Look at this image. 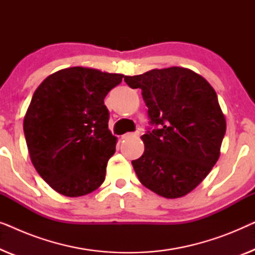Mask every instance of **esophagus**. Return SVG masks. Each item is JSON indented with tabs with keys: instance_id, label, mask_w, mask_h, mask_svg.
<instances>
[{
	"instance_id": "1",
	"label": "esophagus",
	"mask_w": 255,
	"mask_h": 255,
	"mask_svg": "<svg viewBox=\"0 0 255 255\" xmlns=\"http://www.w3.org/2000/svg\"><path fill=\"white\" fill-rule=\"evenodd\" d=\"M138 135V132H128V133H125L122 135V139H128V138H133V137H137Z\"/></svg>"
}]
</instances>
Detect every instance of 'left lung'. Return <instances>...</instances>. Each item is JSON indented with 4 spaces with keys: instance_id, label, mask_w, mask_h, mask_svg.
<instances>
[{
    "instance_id": "8db88e82",
    "label": "left lung",
    "mask_w": 255,
    "mask_h": 255,
    "mask_svg": "<svg viewBox=\"0 0 255 255\" xmlns=\"http://www.w3.org/2000/svg\"><path fill=\"white\" fill-rule=\"evenodd\" d=\"M140 88L151 125L141 135L145 151L132 160L138 179L166 198L182 197L203 181L221 154L226 131L217 94L207 80L183 67L125 76Z\"/></svg>"
}]
</instances>
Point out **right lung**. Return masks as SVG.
Here are the masks:
<instances>
[{
	"label": "right lung",
	"mask_w": 255,
	"mask_h": 255,
	"mask_svg": "<svg viewBox=\"0 0 255 255\" xmlns=\"http://www.w3.org/2000/svg\"><path fill=\"white\" fill-rule=\"evenodd\" d=\"M123 74L71 67L47 76L24 117V134L34 168L57 193L83 196L106 179L117 138L104 99Z\"/></svg>",
	"instance_id": "1"
}]
</instances>
